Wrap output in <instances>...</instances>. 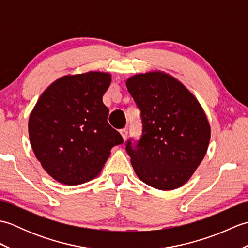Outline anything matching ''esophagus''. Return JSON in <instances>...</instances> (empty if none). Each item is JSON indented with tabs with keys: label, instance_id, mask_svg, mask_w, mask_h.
Here are the masks:
<instances>
[{
	"label": "esophagus",
	"instance_id": "esophagus-1",
	"mask_svg": "<svg viewBox=\"0 0 248 248\" xmlns=\"http://www.w3.org/2000/svg\"><path fill=\"white\" fill-rule=\"evenodd\" d=\"M119 132H120V134H121V136H123V139L125 140H127V138H128V130L127 129H121L120 131H119Z\"/></svg>",
	"mask_w": 248,
	"mask_h": 248
}]
</instances>
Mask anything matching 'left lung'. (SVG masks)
Returning <instances> with one entry per match:
<instances>
[{"instance_id":"left-lung-1","label":"left lung","mask_w":248,"mask_h":248,"mask_svg":"<svg viewBox=\"0 0 248 248\" xmlns=\"http://www.w3.org/2000/svg\"><path fill=\"white\" fill-rule=\"evenodd\" d=\"M127 88L140 110V139L125 143L136 175L152 187H180L208 149L211 131L203 109L180 82L163 72L136 75Z\"/></svg>"}]
</instances>
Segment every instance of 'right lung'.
<instances>
[{
  "label": "right lung",
  "mask_w": 248,
  "mask_h": 248,
  "mask_svg": "<svg viewBox=\"0 0 248 248\" xmlns=\"http://www.w3.org/2000/svg\"><path fill=\"white\" fill-rule=\"evenodd\" d=\"M110 76L87 72L52 83L30 116V141L37 160L55 180L76 186L102 170L109 151L124 143L108 123L102 97Z\"/></svg>",
  "instance_id": "1"
}]
</instances>
